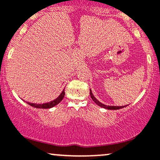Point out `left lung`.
<instances>
[{"instance_id":"left-lung-1","label":"left lung","mask_w":160,"mask_h":160,"mask_svg":"<svg viewBox=\"0 0 160 160\" xmlns=\"http://www.w3.org/2000/svg\"><path fill=\"white\" fill-rule=\"evenodd\" d=\"M90 96H91V98H92L93 101H94L95 103L98 104L99 106L102 107V108L108 109V110H117V109L122 108H124V107L126 106H106V105L102 104V102H100V101L98 100L96 98H94V95H93L92 92V90H91V89H90Z\"/></svg>"}]
</instances>
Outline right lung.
I'll list each match as a JSON object with an SVG mask.
<instances>
[{
	"label": "right lung",
	"instance_id": "obj_1",
	"mask_svg": "<svg viewBox=\"0 0 160 160\" xmlns=\"http://www.w3.org/2000/svg\"><path fill=\"white\" fill-rule=\"evenodd\" d=\"M64 95H65V88L62 90L61 94H60L59 96L55 99V100H52L49 102H46V103H43V104H36V103H32V102H27V103L30 105L31 106L35 107V108H52V107L55 106L56 105L59 103L60 101L63 99Z\"/></svg>",
	"mask_w": 160,
	"mask_h": 160
}]
</instances>
